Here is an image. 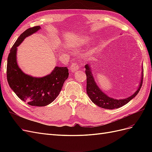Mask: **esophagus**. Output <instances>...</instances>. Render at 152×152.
<instances>
[{"label": "esophagus", "instance_id": "obj_1", "mask_svg": "<svg viewBox=\"0 0 152 152\" xmlns=\"http://www.w3.org/2000/svg\"><path fill=\"white\" fill-rule=\"evenodd\" d=\"M79 69V64L77 63H73L70 66V70L72 72H75Z\"/></svg>", "mask_w": 152, "mask_h": 152}]
</instances>
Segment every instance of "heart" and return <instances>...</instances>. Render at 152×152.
Masks as SVG:
<instances>
[{
	"mask_svg": "<svg viewBox=\"0 0 152 152\" xmlns=\"http://www.w3.org/2000/svg\"><path fill=\"white\" fill-rule=\"evenodd\" d=\"M89 42H90V39L88 37L85 36L80 40V41H79V44L80 45H84V44H87Z\"/></svg>",
	"mask_w": 152,
	"mask_h": 152,
	"instance_id": "b5f03b06",
	"label": "heart"
}]
</instances>
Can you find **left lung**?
Here are the masks:
<instances>
[{"instance_id":"1","label":"left lung","mask_w":152,"mask_h":152,"mask_svg":"<svg viewBox=\"0 0 152 152\" xmlns=\"http://www.w3.org/2000/svg\"><path fill=\"white\" fill-rule=\"evenodd\" d=\"M91 68V67L90 66L89 64H87V65H85L86 74L87 76V94L89 96V97L92 102L101 108L109 110L120 108L129 102L132 98H134L135 97L140 91V89L142 86V79H143V77H143V70L142 72L141 79L140 84L139 85V87L135 93L127 98L122 99H116L109 97V96L104 94L103 92L99 88V87L96 84L94 80Z\"/></svg>"}]
</instances>
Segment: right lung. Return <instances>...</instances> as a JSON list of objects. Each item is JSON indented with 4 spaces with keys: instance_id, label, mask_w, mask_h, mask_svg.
<instances>
[{
    "instance_id": "obj_1",
    "label": "right lung",
    "mask_w": 152,
    "mask_h": 152,
    "mask_svg": "<svg viewBox=\"0 0 152 152\" xmlns=\"http://www.w3.org/2000/svg\"><path fill=\"white\" fill-rule=\"evenodd\" d=\"M40 29V26H34L20 35L11 49L7 64V79L11 89L20 99L35 107H44L51 103L60 93L69 74L67 67L56 66L46 76L34 77L25 74L18 66L17 47L26 37Z\"/></svg>"
}]
</instances>
